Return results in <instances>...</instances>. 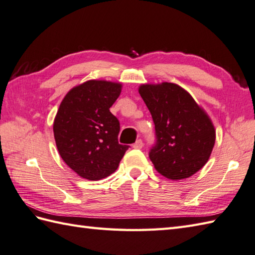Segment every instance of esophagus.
<instances>
[{"instance_id":"1","label":"esophagus","mask_w":255,"mask_h":255,"mask_svg":"<svg viewBox=\"0 0 255 255\" xmlns=\"http://www.w3.org/2000/svg\"><path fill=\"white\" fill-rule=\"evenodd\" d=\"M142 145H143L142 140H141V139H138L137 141H136V143L133 144V148H134V149H141Z\"/></svg>"}]
</instances>
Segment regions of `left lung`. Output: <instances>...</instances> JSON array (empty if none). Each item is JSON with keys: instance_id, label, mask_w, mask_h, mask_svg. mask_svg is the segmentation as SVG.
<instances>
[{"instance_id": "left-lung-1", "label": "left lung", "mask_w": 255, "mask_h": 255, "mask_svg": "<svg viewBox=\"0 0 255 255\" xmlns=\"http://www.w3.org/2000/svg\"><path fill=\"white\" fill-rule=\"evenodd\" d=\"M138 91L155 127L156 143L149 153L155 170L173 181L192 176L207 163L215 145L207 113L174 83L141 84Z\"/></svg>"}]
</instances>
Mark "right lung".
Instances as JSON below:
<instances>
[{
  "label": "right lung",
  "instance_id": "1",
  "mask_svg": "<svg viewBox=\"0 0 255 255\" xmlns=\"http://www.w3.org/2000/svg\"><path fill=\"white\" fill-rule=\"evenodd\" d=\"M122 83L90 80L63 97L53 122L59 154L81 177L97 181L117 170L129 145L119 144V122L110 108Z\"/></svg>",
  "mask_w": 255,
  "mask_h": 255
}]
</instances>
